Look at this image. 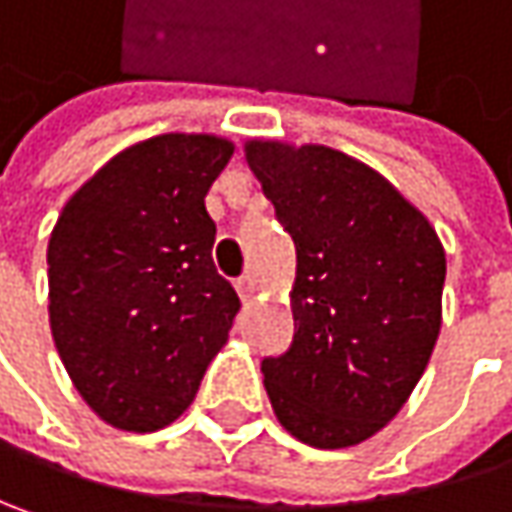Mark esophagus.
Returning <instances> with one entry per match:
<instances>
[{
	"label": "esophagus",
	"instance_id": "obj_1",
	"mask_svg": "<svg viewBox=\"0 0 512 512\" xmlns=\"http://www.w3.org/2000/svg\"><path fill=\"white\" fill-rule=\"evenodd\" d=\"M234 287H237L240 299H243V302H249V299H252V293H255V278H252V275H240V278L234 281Z\"/></svg>",
	"mask_w": 512,
	"mask_h": 512
}]
</instances>
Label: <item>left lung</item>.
<instances>
[{
	"label": "left lung",
	"instance_id": "left-lung-1",
	"mask_svg": "<svg viewBox=\"0 0 512 512\" xmlns=\"http://www.w3.org/2000/svg\"><path fill=\"white\" fill-rule=\"evenodd\" d=\"M246 161L296 243L290 349L263 357L278 422L313 448L378 434L440 337L445 252L372 166L328 146L249 140Z\"/></svg>",
	"mask_w": 512,
	"mask_h": 512
}]
</instances>
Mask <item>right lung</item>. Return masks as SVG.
I'll return each instance as SVG.
<instances>
[{"label": "right lung", "mask_w": 512, "mask_h": 512, "mask_svg": "<svg viewBox=\"0 0 512 512\" xmlns=\"http://www.w3.org/2000/svg\"><path fill=\"white\" fill-rule=\"evenodd\" d=\"M234 146L161 134L105 163L49 237V325L81 398L119 431L175 422L240 299L213 266L210 184Z\"/></svg>", "instance_id": "1"}]
</instances>
